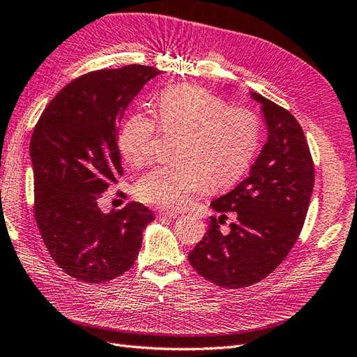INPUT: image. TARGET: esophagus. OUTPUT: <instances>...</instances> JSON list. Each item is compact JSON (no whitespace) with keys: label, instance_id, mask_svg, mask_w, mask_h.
Returning <instances> with one entry per match:
<instances>
[{"label":"esophagus","instance_id":"esophagus-1","mask_svg":"<svg viewBox=\"0 0 357 357\" xmlns=\"http://www.w3.org/2000/svg\"><path fill=\"white\" fill-rule=\"evenodd\" d=\"M157 214L158 217H166V218H176L179 215L178 211H173V209H167V208H158Z\"/></svg>","mask_w":357,"mask_h":357}]
</instances>
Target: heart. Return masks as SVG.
Wrapping results in <instances>:
<instances>
[{
  "mask_svg": "<svg viewBox=\"0 0 357 357\" xmlns=\"http://www.w3.org/2000/svg\"><path fill=\"white\" fill-rule=\"evenodd\" d=\"M162 130H181L176 162L161 164L139 182V195L152 204L188 206L209 187H226L248 170L259 142V123L245 108H226L225 100L202 87L170 86L158 98ZM157 122L134 113L119 134V149L132 167L153 157Z\"/></svg>",
  "mask_w": 357,
  "mask_h": 357,
  "instance_id": "heart-1",
  "label": "heart"
}]
</instances>
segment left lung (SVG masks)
Here are the masks:
<instances>
[{"instance_id": "8db88e82", "label": "left lung", "mask_w": 357, "mask_h": 357, "mask_svg": "<svg viewBox=\"0 0 357 357\" xmlns=\"http://www.w3.org/2000/svg\"><path fill=\"white\" fill-rule=\"evenodd\" d=\"M250 96L261 105L267 142L249 176L213 200L222 215L211 217L202 241L188 253L200 276L223 288L250 287L279 267L298 238L314 190V162L296 117L257 91ZM226 212L237 220L223 234Z\"/></svg>"}]
</instances>
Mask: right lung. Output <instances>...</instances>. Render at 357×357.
I'll use <instances>...</instances> for the list:
<instances>
[{
	"mask_svg": "<svg viewBox=\"0 0 357 357\" xmlns=\"http://www.w3.org/2000/svg\"><path fill=\"white\" fill-rule=\"evenodd\" d=\"M160 74L142 65L89 72L54 96L33 131L36 223L52 259L78 280L100 283L130 270L144 227L153 222L139 202L109 213L98 204L123 175L117 125Z\"/></svg>",
	"mask_w": 357,
	"mask_h": 357,
	"instance_id": "right-lung-1",
	"label": "right lung"
}]
</instances>
